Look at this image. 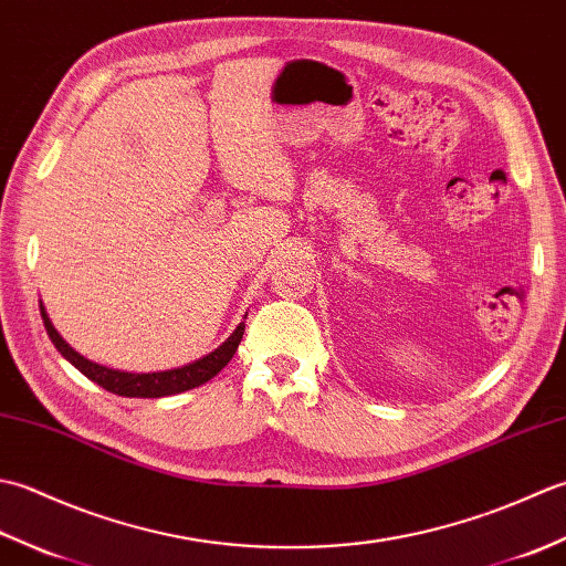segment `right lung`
I'll use <instances>...</instances> for the list:
<instances>
[{"label": "right lung", "mask_w": 566, "mask_h": 566, "mask_svg": "<svg viewBox=\"0 0 566 566\" xmlns=\"http://www.w3.org/2000/svg\"><path fill=\"white\" fill-rule=\"evenodd\" d=\"M41 316H43V326L48 331V338L53 340L57 353L63 355L70 365H75L84 377L92 379L94 384H99L102 389L118 396H130V399H160V396H172V394H182L195 387H201V384L213 379L228 363H231V357L235 355L245 333V323L240 321L238 328L228 335V340H223L213 353L195 359V363L175 367V369H165V371H146V375H136V371L97 365L84 355H80L77 350H72L63 335L55 331L43 302H41Z\"/></svg>", "instance_id": "right-lung-1"}]
</instances>
